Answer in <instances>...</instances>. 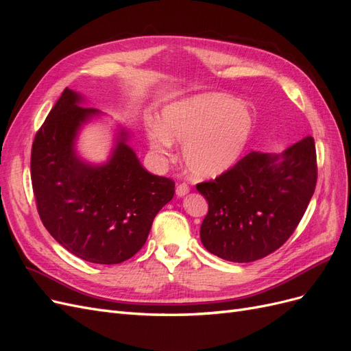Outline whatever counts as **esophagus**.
<instances>
[{
    "label": "esophagus",
    "instance_id": "1",
    "mask_svg": "<svg viewBox=\"0 0 351 351\" xmlns=\"http://www.w3.org/2000/svg\"><path fill=\"white\" fill-rule=\"evenodd\" d=\"M189 192H190V189H189V186H187L186 183H182V184H178V186L176 187V195H177L178 197L186 196Z\"/></svg>",
    "mask_w": 351,
    "mask_h": 351
}]
</instances>
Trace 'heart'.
I'll use <instances>...</instances> for the list:
<instances>
[{
  "label": "heart",
  "mask_w": 351,
  "mask_h": 351,
  "mask_svg": "<svg viewBox=\"0 0 351 351\" xmlns=\"http://www.w3.org/2000/svg\"><path fill=\"white\" fill-rule=\"evenodd\" d=\"M252 110L224 93H199L167 105L161 125L151 123L146 136L152 149L167 155L173 142L184 145L183 161L197 180L215 178L234 167L252 139Z\"/></svg>",
  "instance_id": "b5f03b06"
}]
</instances>
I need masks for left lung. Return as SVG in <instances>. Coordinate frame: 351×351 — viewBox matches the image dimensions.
Segmentation results:
<instances>
[{
    "instance_id": "1",
    "label": "left lung",
    "mask_w": 351,
    "mask_h": 351,
    "mask_svg": "<svg viewBox=\"0 0 351 351\" xmlns=\"http://www.w3.org/2000/svg\"><path fill=\"white\" fill-rule=\"evenodd\" d=\"M316 178L312 136L278 155L250 152L214 182L196 186L209 205L200 226L202 244L230 262L268 256L299 226L313 196Z\"/></svg>"
}]
</instances>
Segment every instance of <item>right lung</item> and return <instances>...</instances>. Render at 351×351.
<instances>
[{
	"label": "right lung",
	"instance_id": "right-lung-1",
	"mask_svg": "<svg viewBox=\"0 0 351 351\" xmlns=\"http://www.w3.org/2000/svg\"><path fill=\"white\" fill-rule=\"evenodd\" d=\"M69 88L32 145V187L42 224L62 247L83 261L121 263L146 243L155 215L174 196V182L147 173L120 129L111 156L90 164L77 155V134L101 111L79 107Z\"/></svg>",
	"mask_w": 351,
	"mask_h": 351
}]
</instances>
